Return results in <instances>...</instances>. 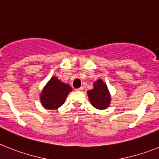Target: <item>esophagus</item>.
<instances>
[{"label": "esophagus", "instance_id": "34e87169", "mask_svg": "<svg viewBox=\"0 0 159 159\" xmlns=\"http://www.w3.org/2000/svg\"><path fill=\"white\" fill-rule=\"evenodd\" d=\"M76 90H77V91H82V90H83V87H80V88H78V89H76Z\"/></svg>", "mask_w": 159, "mask_h": 159}]
</instances>
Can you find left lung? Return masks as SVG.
Returning a JSON list of instances; mask_svg holds the SVG:
<instances>
[{"instance_id": "obj_1", "label": "left lung", "mask_w": 159, "mask_h": 159, "mask_svg": "<svg viewBox=\"0 0 159 159\" xmlns=\"http://www.w3.org/2000/svg\"><path fill=\"white\" fill-rule=\"evenodd\" d=\"M88 96L91 104L98 110L107 108L110 102L107 86L102 80H98L93 84V89L88 91Z\"/></svg>"}]
</instances>
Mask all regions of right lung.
Segmentation results:
<instances>
[{"label":"right lung","instance_id":"1","mask_svg":"<svg viewBox=\"0 0 159 159\" xmlns=\"http://www.w3.org/2000/svg\"><path fill=\"white\" fill-rule=\"evenodd\" d=\"M71 91L72 88L70 85L53 77L45 85L41 93V104L46 109L56 110L64 104L66 97Z\"/></svg>","mask_w":159,"mask_h":159}]
</instances>
